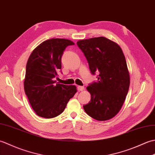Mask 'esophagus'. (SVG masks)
Segmentation results:
<instances>
[{"label":"esophagus","mask_w":155,"mask_h":155,"mask_svg":"<svg viewBox=\"0 0 155 155\" xmlns=\"http://www.w3.org/2000/svg\"><path fill=\"white\" fill-rule=\"evenodd\" d=\"M77 89L78 91H83L84 89V87H82V86H78L77 87Z\"/></svg>","instance_id":"obj_1"}]
</instances>
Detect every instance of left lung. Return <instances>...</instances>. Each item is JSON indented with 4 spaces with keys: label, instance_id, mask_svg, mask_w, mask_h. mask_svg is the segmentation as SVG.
I'll return each instance as SVG.
<instances>
[{
    "label": "left lung",
    "instance_id": "8db88e82",
    "mask_svg": "<svg viewBox=\"0 0 155 155\" xmlns=\"http://www.w3.org/2000/svg\"><path fill=\"white\" fill-rule=\"evenodd\" d=\"M89 65L92 74L97 72L98 81L87 87L91 95L83 106L88 115L97 120H109L118 114L126 98L130 75L120 46L104 37L77 41Z\"/></svg>",
    "mask_w": 155,
    "mask_h": 155
}]
</instances>
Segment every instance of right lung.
<instances>
[{
  "label": "right lung",
  "mask_w": 155,
  "mask_h": 155,
  "mask_svg": "<svg viewBox=\"0 0 155 155\" xmlns=\"http://www.w3.org/2000/svg\"><path fill=\"white\" fill-rule=\"evenodd\" d=\"M73 45L68 39H48L37 46L28 59L25 92L32 109L39 117L51 118L61 114L77 93L74 85L55 83L54 81L62 67L64 50Z\"/></svg>",
  "instance_id": "1"
}]
</instances>
